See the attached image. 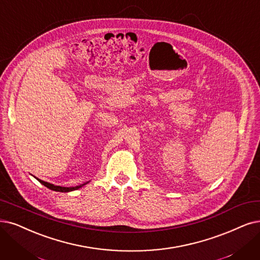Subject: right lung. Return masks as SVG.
Here are the masks:
<instances>
[{
	"mask_svg": "<svg viewBox=\"0 0 260 260\" xmlns=\"http://www.w3.org/2000/svg\"><path fill=\"white\" fill-rule=\"evenodd\" d=\"M41 184H44L45 186H47L48 189H50V190H53V191H56V192H71V191H75V190H78V189H80V188H82L83 185H85V184H87L89 181H87V182H84V183H82V184H80V185H77V186H69V188H67V186H60V185H54V184H52V183H49V182H47V181H44V180H40V179H38V178H36Z\"/></svg>",
	"mask_w": 260,
	"mask_h": 260,
	"instance_id": "obj_1",
	"label": "right lung"
}]
</instances>
